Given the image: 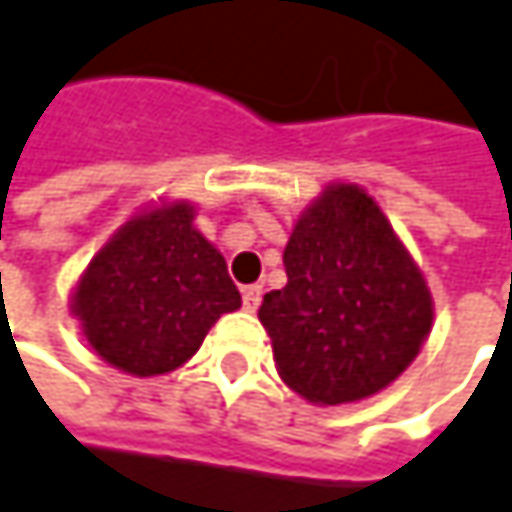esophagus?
<instances>
[{
    "label": "esophagus",
    "instance_id": "1",
    "mask_svg": "<svg viewBox=\"0 0 512 512\" xmlns=\"http://www.w3.org/2000/svg\"><path fill=\"white\" fill-rule=\"evenodd\" d=\"M260 296H263V287H260V284H249V287H243V308H246V311H257Z\"/></svg>",
    "mask_w": 512,
    "mask_h": 512
}]
</instances>
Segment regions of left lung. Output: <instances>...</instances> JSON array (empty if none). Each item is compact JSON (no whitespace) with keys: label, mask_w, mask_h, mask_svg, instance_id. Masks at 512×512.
<instances>
[{"label":"left lung","mask_w":512,"mask_h":512,"mask_svg":"<svg viewBox=\"0 0 512 512\" xmlns=\"http://www.w3.org/2000/svg\"><path fill=\"white\" fill-rule=\"evenodd\" d=\"M287 284L257 311L278 376L314 406L388 388L433 329V293L388 216L358 183H329L284 246Z\"/></svg>","instance_id":"1"}]
</instances>
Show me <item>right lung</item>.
Here are the masks:
<instances>
[{"label":"right lung","mask_w":512,"mask_h":512,"mask_svg":"<svg viewBox=\"0 0 512 512\" xmlns=\"http://www.w3.org/2000/svg\"><path fill=\"white\" fill-rule=\"evenodd\" d=\"M240 305L225 257L195 228V204L186 198L139 207L70 293V314L88 347L142 379L183 367L213 323Z\"/></svg>","instance_id":"add662e5"}]
</instances>
